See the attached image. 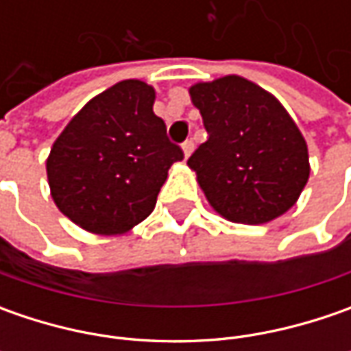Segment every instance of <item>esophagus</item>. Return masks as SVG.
I'll return each instance as SVG.
<instances>
[{"mask_svg": "<svg viewBox=\"0 0 351 351\" xmlns=\"http://www.w3.org/2000/svg\"><path fill=\"white\" fill-rule=\"evenodd\" d=\"M193 146H195V144H193V141H191V138L183 142L182 150H183V154H185V158H189V156H191V152H193Z\"/></svg>", "mask_w": 351, "mask_h": 351, "instance_id": "34e87169", "label": "esophagus"}]
</instances>
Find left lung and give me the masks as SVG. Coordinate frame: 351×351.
<instances>
[{
  "instance_id": "obj_1",
  "label": "left lung",
  "mask_w": 351,
  "mask_h": 351,
  "mask_svg": "<svg viewBox=\"0 0 351 351\" xmlns=\"http://www.w3.org/2000/svg\"><path fill=\"white\" fill-rule=\"evenodd\" d=\"M209 138L187 166L210 207L232 223L263 224L297 203L308 182L306 142L271 93L240 75L189 88Z\"/></svg>"
}]
</instances>
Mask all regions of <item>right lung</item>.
<instances>
[{
  "mask_svg": "<svg viewBox=\"0 0 351 351\" xmlns=\"http://www.w3.org/2000/svg\"><path fill=\"white\" fill-rule=\"evenodd\" d=\"M156 91L125 80L95 95L66 125L47 160L50 195L84 230L125 234L152 210L182 148L154 115Z\"/></svg>",
  "mask_w": 351,
  "mask_h": 351,
  "instance_id": "obj_1",
  "label": "right lung"
}]
</instances>
